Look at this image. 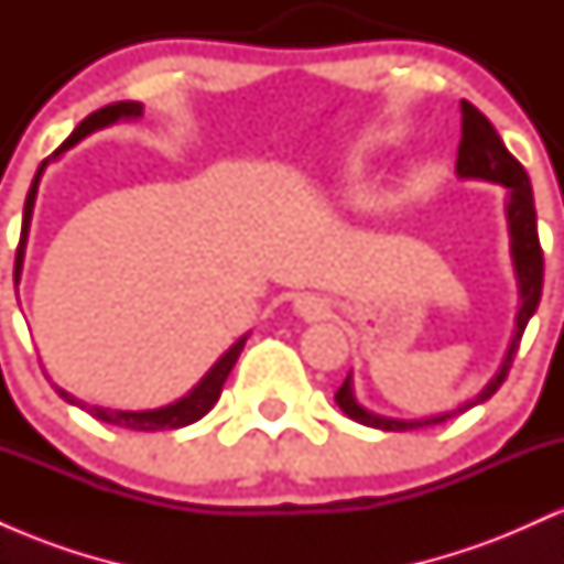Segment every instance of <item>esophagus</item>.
I'll use <instances>...</instances> for the list:
<instances>
[{
    "mask_svg": "<svg viewBox=\"0 0 564 564\" xmlns=\"http://www.w3.org/2000/svg\"><path fill=\"white\" fill-rule=\"evenodd\" d=\"M294 310L302 315V318L315 321V318H323V315H326V302H323L321 296L302 294V296H296Z\"/></svg>",
    "mask_w": 564,
    "mask_h": 564,
    "instance_id": "1",
    "label": "esophagus"
}]
</instances>
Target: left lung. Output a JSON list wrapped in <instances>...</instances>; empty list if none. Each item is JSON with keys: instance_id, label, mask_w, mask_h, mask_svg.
<instances>
[{"instance_id": "left-lung-1", "label": "left lung", "mask_w": 564, "mask_h": 564, "mask_svg": "<svg viewBox=\"0 0 564 564\" xmlns=\"http://www.w3.org/2000/svg\"><path fill=\"white\" fill-rule=\"evenodd\" d=\"M456 174L464 180H488V183H498L509 191L507 198V223H509V238H511V262H514V275H517V289H520V310H517L514 321V336H511L507 358H503L501 368L488 384L482 387V392L477 398H471L469 403L458 405L456 411L437 413V416L426 419H387L379 413L366 411L364 405L355 400L352 392V377L345 379V384L339 387L334 394L336 405L347 413L352 422L373 426V430L384 432H405V430H419V426H432L443 424L448 419L458 416V413L469 411L471 405L485 403L488 398H494L498 387L507 379L511 364H514V355L520 349V339L525 334L528 321L533 318L535 307L541 302V289H543V251L539 241V223H535V204H533V187H530V177L525 166L520 164L503 145V140L498 138L485 116L477 111L475 106L467 100H462V142H458V159H456Z\"/></svg>"}]
</instances>
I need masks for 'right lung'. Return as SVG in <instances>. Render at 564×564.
Here are the masks:
<instances>
[{
    "label": "right lung",
    "mask_w": 564,
    "mask_h": 564,
    "mask_svg": "<svg viewBox=\"0 0 564 564\" xmlns=\"http://www.w3.org/2000/svg\"><path fill=\"white\" fill-rule=\"evenodd\" d=\"M142 116V106L134 100H121V102H111V106L100 108V111L89 113L87 119L82 121L79 127L70 132V138L63 142L61 148L53 153L50 159H44L42 164H39V170L34 174V183L29 187V196H25V206H23V225H21V241H18V251H15V286L18 281H21V273H23V257H25V241H29V228H31V215H34V200H36V191H39V180H42L44 170H47V164L53 159L61 156V153H66L68 148H74L76 142L87 138V134L97 132V129L102 127H111L116 121H134ZM246 345V336L232 345L228 352L223 355V358L217 360L215 366L206 371V377L198 381L196 387H193L191 392L185 394V398L174 400V403L164 405V408H153V411H111V408H102V405H87L82 403L79 398H74V394H68L63 387H55V392L61 394L63 400L70 405H79L82 411H87L89 416H95L97 422H106V424H113V426H124V430H134V432H159V430H180V426H187L193 422H198L200 416H206V413L215 408V403L219 400V392H223V384L225 379H228V373L232 371V366H236L238 355H241V349Z\"/></svg>",
    "instance_id": "add662e5"
}]
</instances>
